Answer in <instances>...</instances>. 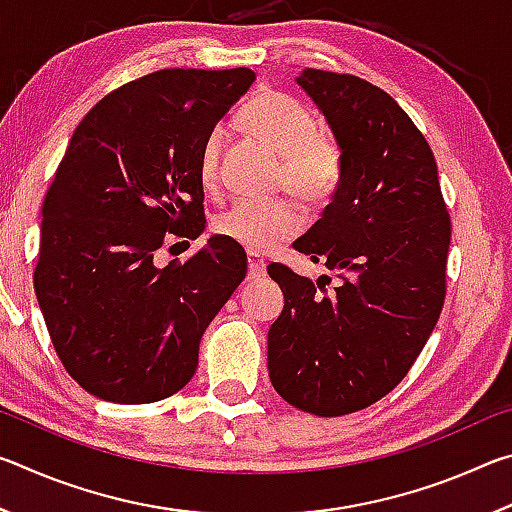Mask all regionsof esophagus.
I'll return each mask as SVG.
<instances>
[{
    "mask_svg": "<svg viewBox=\"0 0 512 512\" xmlns=\"http://www.w3.org/2000/svg\"><path fill=\"white\" fill-rule=\"evenodd\" d=\"M248 275L250 277H264L266 275V262L262 255L248 253Z\"/></svg>",
    "mask_w": 512,
    "mask_h": 512,
    "instance_id": "1",
    "label": "esophagus"
}]
</instances>
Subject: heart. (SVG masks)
<instances>
[{"instance_id":"1","label":"heart","mask_w":512,"mask_h":512,"mask_svg":"<svg viewBox=\"0 0 512 512\" xmlns=\"http://www.w3.org/2000/svg\"><path fill=\"white\" fill-rule=\"evenodd\" d=\"M244 124L250 133L282 155L280 183L305 205H325L336 194L343 178L341 144L318 131V121L307 106L284 92H262L244 108ZM223 128L214 126L198 151V180L212 192L219 187V158ZM221 237L268 253L302 230V214L287 198L273 201H237L214 221Z\"/></svg>"}]
</instances>
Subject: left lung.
Returning <instances> with one entry per match:
<instances>
[{"mask_svg":"<svg viewBox=\"0 0 512 512\" xmlns=\"http://www.w3.org/2000/svg\"><path fill=\"white\" fill-rule=\"evenodd\" d=\"M298 85L343 149V178L320 219L293 241L339 275L271 264L284 309L268 329V375L300 411L339 418L406 377L447 293L452 221L431 146L397 101L352 74L305 69Z\"/></svg>","mask_w":512,"mask_h":512,"instance_id":"obj_1","label":"left lung"}]
</instances>
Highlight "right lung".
Returning a JSON list of instances; mask_svg holds the SVG:
<instances>
[{
    "label": "right lung",
    "mask_w": 512,
    "mask_h": 512,
    "mask_svg": "<svg viewBox=\"0 0 512 512\" xmlns=\"http://www.w3.org/2000/svg\"><path fill=\"white\" fill-rule=\"evenodd\" d=\"M253 81L246 67L160 69L106 94L69 140L42 205L33 284L60 363L99 400L180 391L246 277V253L225 237L185 262L155 255L205 230L198 151Z\"/></svg>",
    "instance_id": "right-lung-1"
}]
</instances>
